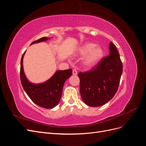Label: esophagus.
<instances>
[{
    "label": "esophagus",
    "instance_id": "34e87169",
    "mask_svg": "<svg viewBox=\"0 0 146 146\" xmlns=\"http://www.w3.org/2000/svg\"><path fill=\"white\" fill-rule=\"evenodd\" d=\"M72 74L74 75V76H76V75L77 74V71L76 69H73L72 70Z\"/></svg>",
    "mask_w": 146,
    "mask_h": 146
}]
</instances>
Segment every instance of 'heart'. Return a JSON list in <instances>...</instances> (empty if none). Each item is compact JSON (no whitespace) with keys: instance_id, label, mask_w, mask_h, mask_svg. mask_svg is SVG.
<instances>
[{"instance_id":"obj_1","label":"heart","mask_w":146,"mask_h":146,"mask_svg":"<svg viewBox=\"0 0 146 146\" xmlns=\"http://www.w3.org/2000/svg\"><path fill=\"white\" fill-rule=\"evenodd\" d=\"M77 55L85 56L83 64L88 68H91L98 64L104 55V50L94 42H87L82 44L77 50Z\"/></svg>"}]
</instances>
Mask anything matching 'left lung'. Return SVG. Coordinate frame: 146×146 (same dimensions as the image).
I'll list each match as a JSON object with an SVG mask.
<instances>
[{
  "instance_id": "8db88e82",
  "label": "left lung",
  "mask_w": 146,
  "mask_h": 146,
  "mask_svg": "<svg viewBox=\"0 0 146 146\" xmlns=\"http://www.w3.org/2000/svg\"><path fill=\"white\" fill-rule=\"evenodd\" d=\"M110 54L89 71L79 72L80 92L87 105L99 107L111 100L117 91L122 63L116 46L110 43Z\"/></svg>"
}]
</instances>
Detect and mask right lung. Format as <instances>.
Here are the masks:
<instances>
[{
	"label": "right lung",
	"instance_id": "1",
	"mask_svg": "<svg viewBox=\"0 0 146 146\" xmlns=\"http://www.w3.org/2000/svg\"><path fill=\"white\" fill-rule=\"evenodd\" d=\"M50 38L43 37L35 43L46 41ZM25 52L22 56L21 60L20 78L22 86L30 99L38 106L45 108H52L58 104L62 95V91L65 81L72 76V69L56 70L51 78L44 83L35 84L31 83L26 77L23 68V58Z\"/></svg>",
	"mask_w": 146,
	"mask_h": 146
}]
</instances>
